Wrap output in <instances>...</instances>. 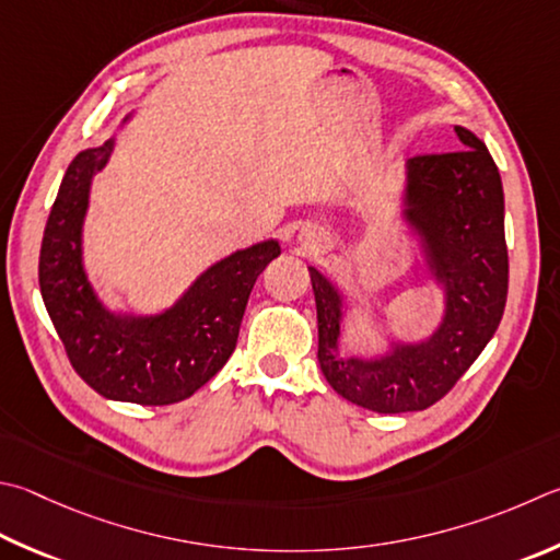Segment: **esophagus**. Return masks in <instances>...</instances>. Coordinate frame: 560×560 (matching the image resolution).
Instances as JSON below:
<instances>
[{
  "label": "esophagus",
  "instance_id": "34e87169",
  "mask_svg": "<svg viewBox=\"0 0 560 560\" xmlns=\"http://www.w3.org/2000/svg\"><path fill=\"white\" fill-rule=\"evenodd\" d=\"M301 242H303V245H308V247H318L320 237L315 235V232H301Z\"/></svg>",
  "mask_w": 560,
  "mask_h": 560
}]
</instances>
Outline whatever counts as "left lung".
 <instances>
[{
    "label": "left lung",
    "mask_w": 560,
    "mask_h": 560,
    "mask_svg": "<svg viewBox=\"0 0 560 560\" xmlns=\"http://www.w3.org/2000/svg\"><path fill=\"white\" fill-rule=\"evenodd\" d=\"M465 149L404 164L396 215L413 240L425 279L441 291V318L421 338H399L372 303L384 348L348 350L352 301L328 273L308 267L318 311V362L342 399L377 413L423 411L480 358L502 320L510 283L504 190L485 141L455 125Z\"/></svg>",
    "instance_id": "1"
}]
</instances>
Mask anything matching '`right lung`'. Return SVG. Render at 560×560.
I'll return each mask as SVG.
<instances>
[{
    "instance_id": "obj_1",
    "label": "right lung",
    "mask_w": 560,
    "mask_h": 560,
    "mask_svg": "<svg viewBox=\"0 0 560 560\" xmlns=\"http://www.w3.org/2000/svg\"><path fill=\"white\" fill-rule=\"evenodd\" d=\"M131 109L119 121L135 119ZM117 147L83 149L70 161L40 242L38 283L75 372L112 401L166 406L188 399L235 352L254 281L281 254L279 240L235 249L202 269L166 308H112L85 269L83 232L97 171Z\"/></svg>"
}]
</instances>
